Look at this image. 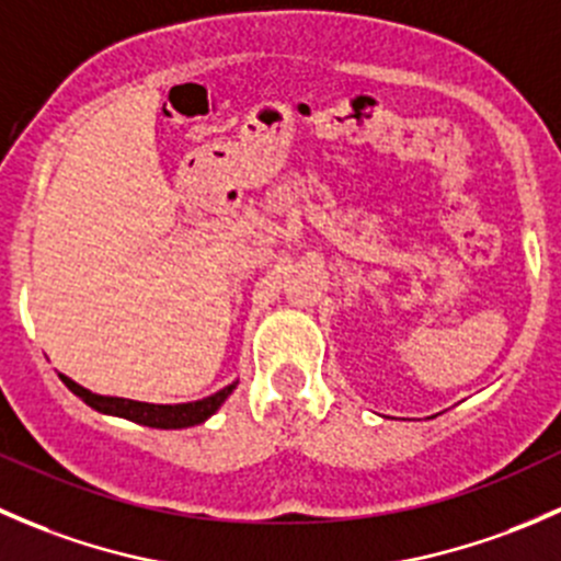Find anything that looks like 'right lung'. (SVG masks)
<instances>
[{"instance_id": "obj_1", "label": "right lung", "mask_w": 561, "mask_h": 561, "mask_svg": "<svg viewBox=\"0 0 561 561\" xmlns=\"http://www.w3.org/2000/svg\"><path fill=\"white\" fill-rule=\"evenodd\" d=\"M61 382L78 396V399L87 401L92 410L103 412V415H116V417H127V421L140 423V426H151V428H186V426H197V423L208 421L214 412L222 407V401L233 393V386L217 390V393L206 396L201 401H186V404H149V401H133V399H118V396H100L87 390L78 382H72L70 377L59 375Z\"/></svg>"}]
</instances>
